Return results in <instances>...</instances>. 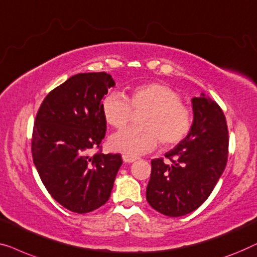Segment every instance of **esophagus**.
Listing matches in <instances>:
<instances>
[{
	"mask_svg": "<svg viewBox=\"0 0 257 257\" xmlns=\"http://www.w3.org/2000/svg\"><path fill=\"white\" fill-rule=\"evenodd\" d=\"M122 160H123L124 163H133L137 160V157L135 156H130V155H122Z\"/></svg>",
	"mask_w": 257,
	"mask_h": 257,
	"instance_id": "obj_1",
	"label": "esophagus"
}]
</instances>
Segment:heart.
Here are the masks:
<instances>
[{
	"label": "heart",
	"instance_id": "obj_1",
	"mask_svg": "<svg viewBox=\"0 0 257 257\" xmlns=\"http://www.w3.org/2000/svg\"><path fill=\"white\" fill-rule=\"evenodd\" d=\"M101 110L114 128H123L135 113L140 127L121 130L109 139L113 150L130 156L149 153L156 148L173 147L185 139L192 127V114L180 96L169 86L150 82L135 86L127 95L109 93L103 97Z\"/></svg>",
	"mask_w": 257,
	"mask_h": 257
}]
</instances>
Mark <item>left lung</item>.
I'll list each match as a JSON object with an SVG mask.
<instances>
[{
  "label": "left lung",
  "mask_w": 257,
  "mask_h": 257,
  "mask_svg": "<svg viewBox=\"0 0 257 257\" xmlns=\"http://www.w3.org/2000/svg\"><path fill=\"white\" fill-rule=\"evenodd\" d=\"M193 122L182 142L151 161L147 200L157 212L183 216L193 212L212 193L226 168L228 129L223 111L201 93L192 99Z\"/></svg>",
  "instance_id": "1"
}]
</instances>
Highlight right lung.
<instances>
[{
  "label": "right lung",
  "mask_w": 257,
  "mask_h": 257,
  "mask_svg": "<svg viewBox=\"0 0 257 257\" xmlns=\"http://www.w3.org/2000/svg\"><path fill=\"white\" fill-rule=\"evenodd\" d=\"M115 86L106 72L79 73L50 92L36 115L32 158L53 199L84 214L106 204L121 155L96 153L106 134L101 103Z\"/></svg>",
  "instance_id": "1"
}]
</instances>
